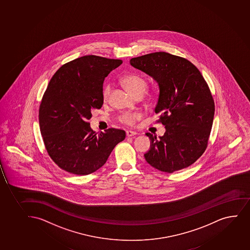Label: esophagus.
<instances>
[{
  "label": "esophagus",
  "instance_id": "34e87169",
  "mask_svg": "<svg viewBox=\"0 0 250 250\" xmlns=\"http://www.w3.org/2000/svg\"><path fill=\"white\" fill-rule=\"evenodd\" d=\"M126 137H133V136L137 135V132H133V131H126Z\"/></svg>",
  "mask_w": 250,
  "mask_h": 250
}]
</instances>
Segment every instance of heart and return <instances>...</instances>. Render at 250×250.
<instances>
[{
	"label": "heart",
	"mask_w": 250,
	"mask_h": 250,
	"mask_svg": "<svg viewBox=\"0 0 250 250\" xmlns=\"http://www.w3.org/2000/svg\"><path fill=\"white\" fill-rule=\"evenodd\" d=\"M121 83L124 85L126 89L132 92V94L138 97H142L146 87H147V80L144 75L137 72H132L125 75L124 78L121 79ZM111 86L110 85H106L103 90V99L104 102L109 99ZM152 98V94L149 95ZM142 118V114L138 112H124L119 116V121L121 124L126 125V126H133L135 125L137 121Z\"/></svg>",
	"instance_id": "1"
}]
</instances>
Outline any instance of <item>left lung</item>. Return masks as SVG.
I'll use <instances>...</instances> for the list:
<instances>
[{
    "mask_svg": "<svg viewBox=\"0 0 250 250\" xmlns=\"http://www.w3.org/2000/svg\"><path fill=\"white\" fill-rule=\"evenodd\" d=\"M130 63L158 82L157 123L166 127L159 138L146 132L151 147L144 158L162 172L186 168L203 155L208 144L215 111L208 85L191 62L167 52L132 58Z\"/></svg>",
    "mask_w": 250,
    "mask_h": 250,
    "instance_id": "1",
    "label": "left lung"
}]
</instances>
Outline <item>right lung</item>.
Listing matches in <instances>:
<instances>
[{"label": "right lung", "instance_id": "1", "mask_svg": "<svg viewBox=\"0 0 250 250\" xmlns=\"http://www.w3.org/2000/svg\"><path fill=\"white\" fill-rule=\"evenodd\" d=\"M123 63L88 55L64 64L50 80L39 107V125L46 152L60 168L87 175L104 166L124 130L95 132L88 120L103 104L104 79Z\"/></svg>", "mask_w": 250, "mask_h": 250}]
</instances>
